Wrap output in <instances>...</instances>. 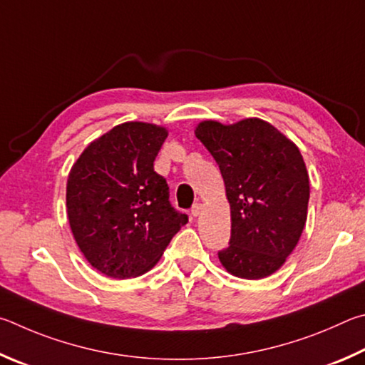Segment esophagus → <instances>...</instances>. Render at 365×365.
Wrapping results in <instances>:
<instances>
[{"mask_svg":"<svg viewBox=\"0 0 365 365\" xmlns=\"http://www.w3.org/2000/svg\"><path fill=\"white\" fill-rule=\"evenodd\" d=\"M202 208H203L202 203H194V207L190 208V213H192V216H199L202 213Z\"/></svg>","mask_w":365,"mask_h":365,"instance_id":"esophagus-1","label":"esophagus"}]
</instances>
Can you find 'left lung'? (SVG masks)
Wrapping results in <instances>:
<instances>
[{"mask_svg":"<svg viewBox=\"0 0 365 365\" xmlns=\"http://www.w3.org/2000/svg\"><path fill=\"white\" fill-rule=\"evenodd\" d=\"M195 136L218 163L231 205V240L218 252L235 277L271 276L297 247L306 225L309 176L298 147L259 118L234 125L207 120Z\"/></svg>","mask_w":365,"mask_h":365,"instance_id":"left-lung-1","label":"left lung"}]
</instances>
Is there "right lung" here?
Listing matches in <instances>:
<instances>
[{"instance_id": "1", "label": "right lung", "mask_w": 365, "mask_h": 365, "mask_svg": "<svg viewBox=\"0 0 365 365\" xmlns=\"http://www.w3.org/2000/svg\"><path fill=\"white\" fill-rule=\"evenodd\" d=\"M166 136L162 126L126 121L93 140L70 170V229L88 263L107 277L152 269L187 222L171 207L166 179L153 171Z\"/></svg>"}]
</instances>
